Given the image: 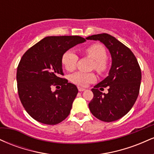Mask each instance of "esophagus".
<instances>
[{
  "instance_id": "obj_1",
  "label": "esophagus",
  "mask_w": 154,
  "mask_h": 154,
  "mask_svg": "<svg viewBox=\"0 0 154 154\" xmlns=\"http://www.w3.org/2000/svg\"><path fill=\"white\" fill-rule=\"evenodd\" d=\"M85 88H81V87H78V91L79 92H82V91H85Z\"/></svg>"
}]
</instances>
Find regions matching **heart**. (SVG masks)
I'll use <instances>...</instances> for the list:
<instances>
[{
  "instance_id": "heart-1",
  "label": "heart",
  "mask_w": 154,
  "mask_h": 154,
  "mask_svg": "<svg viewBox=\"0 0 154 154\" xmlns=\"http://www.w3.org/2000/svg\"><path fill=\"white\" fill-rule=\"evenodd\" d=\"M85 54L93 61L92 68L98 73L102 74L107 70V51L103 45L99 43H93L85 49ZM78 61V56L72 50L66 51L61 57V63L65 69L73 71ZM96 79L93 72H77L70 76V80L77 85L85 87L89 83L94 82Z\"/></svg>"
}]
</instances>
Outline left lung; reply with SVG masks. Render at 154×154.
<instances>
[{
    "instance_id": "1",
    "label": "left lung",
    "mask_w": 154,
    "mask_h": 154,
    "mask_svg": "<svg viewBox=\"0 0 154 154\" xmlns=\"http://www.w3.org/2000/svg\"><path fill=\"white\" fill-rule=\"evenodd\" d=\"M87 40H99L111 54V66L109 76L91 90L93 98L88 106L97 119L110 122L119 119L130 111L139 94L141 70L130 48L111 35H93ZM108 87L109 93L100 91Z\"/></svg>"
}]
</instances>
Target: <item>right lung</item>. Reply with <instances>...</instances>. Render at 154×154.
Segmentation results:
<instances>
[{
  "mask_svg": "<svg viewBox=\"0 0 154 154\" xmlns=\"http://www.w3.org/2000/svg\"><path fill=\"white\" fill-rule=\"evenodd\" d=\"M79 36H50L43 38L23 55L17 72L19 98L33 119L45 125H56L69 114L78 90L62 78L61 57L79 43ZM61 85L60 90L51 91Z\"/></svg>",
  "mask_w": 154,
  "mask_h": 154,
  "instance_id": "1",
  "label": "right lung"
}]
</instances>
